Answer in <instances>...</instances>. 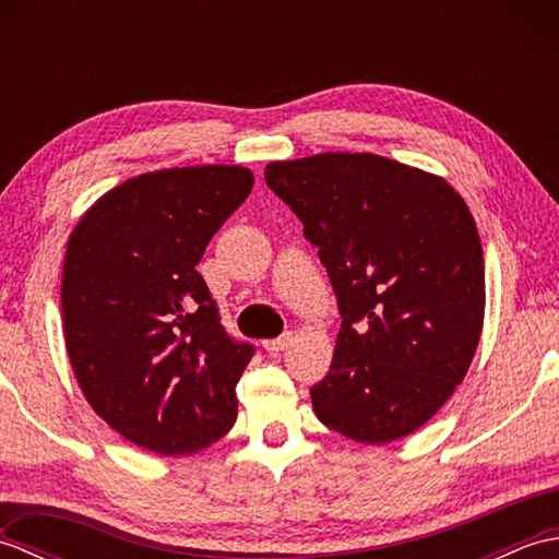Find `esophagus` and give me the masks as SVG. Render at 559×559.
I'll list each match as a JSON object with an SVG mask.
<instances>
[{"label": "esophagus", "mask_w": 559, "mask_h": 559, "mask_svg": "<svg viewBox=\"0 0 559 559\" xmlns=\"http://www.w3.org/2000/svg\"><path fill=\"white\" fill-rule=\"evenodd\" d=\"M290 341H293V334H290V331H286V334H281L278 338L264 341V348H266L269 353H281V350H286V348L290 346Z\"/></svg>", "instance_id": "1"}]
</instances>
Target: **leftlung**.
Returning <instances> with one entry per match:
<instances>
[{"mask_svg": "<svg viewBox=\"0 0 559 559\" xmlns=\"http://www.w3.org/2000/svg\"><path fill=\"white\" fill-rule=\"evenodd\" d=\"M269 189L319 247L341 331L312 406L329 430L384 444L425 425L478 348L485 264L444 180L372 153L269 163Z\"/></svg>", "mask_w": 559, "mask_h": 559, "instance_id": "obj_1", "label": "left lung"}]
</instances>
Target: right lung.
Returning <instances> with one entry per match:
<instances>
[{
  "mask_svg": "<svg viewBox=\"0 0 559 559\" xmlns=\"http://www.w3.org/2000/svg\"><path fill=\"white\" fill-rule=\"evenodd\" d=\"M252 185L240 165L146 173L69 237L62 322L79 386L115 432L160 456L211 447L237 418L254 346L225 331L197 264Z\"/></svg>",
  "mask_w": 559,
  "mask_h": 559,
  "instance_id": "1",
  "label": "right lung"
}]
</instances>
